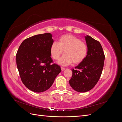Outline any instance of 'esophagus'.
<instances>
[{
	"instance_id": "34e87169",
	"label": "esophagus",
	"mask_w": 122,
	"mask_h": 122,
	"mask_svg": "<svg viewBox=\"0 0 122 122\" xmlns=\"http://www.w3.org/2000/svg\"><path fill=\"white\" fill-rule=\"evenodd\" d=\"M61 71H64V70H65V68H63V67H61Z\"/></svg>"
}]
</instances>
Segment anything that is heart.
Returning a JSON list of instances; mask_svg holds the SVG:
<instances>
[{"instance_id": "b5f03b06", "label": "heart", "mask_w": 122, "mask_h": 122, "mask_svg": "<svg viewBox=\"0 0 122 122\" xmlns=\"http://www.w3.org/2000/svg\"><path fill=\"white\" fill-rule=\"evenodd\" d=\"M64 51L65 54L58 61L62 66H68L72 63L78 64L84 61L87 54V46L84 42L75 36L64 35L58 39V43L51 44L50 52L55 60L60 57Z\"/></svg>"}]
</instances>
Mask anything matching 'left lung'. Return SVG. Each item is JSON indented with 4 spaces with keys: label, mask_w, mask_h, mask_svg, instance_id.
Returning <instances> with one entry per match:
<instances>
[{
    "label": "left lung",
    "mask_w": 122,
    "mask_h": 122,
    "mask_svg": "<svg viewBox=\"0 0 122 122\" xmlns=\"http://www.w3.org/2000/svg\"><path fill=\"white\" fill-rule=\"evenodd\" d=\"M87 54L84 61L72 69L69 83L75 91L84 93L92 90L99 81L104 66L105 55L101 44L91 36H85Z\"/></svg>",
    "instance_id": "1"
}]
</instances>
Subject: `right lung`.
Segmentation results:
<instances>
[{
	"instance_id": "add662e5",
	"label": "right lung",
	"mask_w": 122,
	"mask_h": 122,
	"mask_svg": "<svg viewBox=\"0 0 122 122\" xmlns=\"http://www.w3.org/2000/svg\"><path fill=\"white\" fill-rule=\"evenodd\" d=\"M50 33L37 35L24 40L16 54V63L21 79L29 90L41 93L51 86L61 72L53 64L50 52L54 42Z\"/></svg>"
}]
</instances>
